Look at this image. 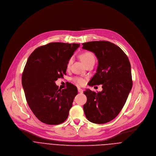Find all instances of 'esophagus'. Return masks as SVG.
I'll use <instances>...</instances> for the list:
<instances>
[{
    "mask_svg": "<svg viewBox=\"0 0 156 156\" xmlns=\"http://www.w3.org/2000/svg\"><path fill=\"white\" fill-rule=\"evenodd\" d=\"M78 92L80 93H82L83 92V90H82L81 88H80V87H78Z\"/></svg>",
    "mask_w": 156,
    "mask_h": 156,
    "instance_id": "esophagus-1",
    "label": "esophagus"
}]
</instances>
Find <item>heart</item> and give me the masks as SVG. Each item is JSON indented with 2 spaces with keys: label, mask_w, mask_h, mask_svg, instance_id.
Segmentation results:
<instances>
[{
  "label": "heart",
  "mask_w": 156,
  "mask_h": 156,
  "mask_svg": "<svg viewBox=\"0 0 156 156\" xmlns=\"http://www.w3.org/2000/svg\"><path fill=\"white\" fill-rule=\"evenodd\" d=\"M81 59L83 61V62L84 63V65L87 64V63L90 62H95V56L93 54V53H92L90 51H85L83 52L81 55H80ZM72 63V59H70L67 63V67L69 68L70 66L71 65ZM74 81L76 83H77L78 84H83L84 83V80L81 78H74Z\"/></svg>",
  "instance_id": "heart-1"
}]
</instances>
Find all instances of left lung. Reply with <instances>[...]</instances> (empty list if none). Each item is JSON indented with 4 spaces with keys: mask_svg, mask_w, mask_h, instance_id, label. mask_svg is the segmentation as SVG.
Returning a JSON list of instances; mask_svg holds the SVG:
<instances>
[{
    "mask_svg": "<svg viewBox=\"0 0 156 156\" xmlns=\"http://www.w3.org/2000/svg\"><path fill=\"white\" fill-rule=\"evenodd\" d=\"M82 48L94 52L98 60L96 73L88 84L102 85L101 92H84L87 97L84 112L91 122L105 123L119 115L126 101L133 85L131 65L125 52L110 42H85Z\"/></svg>",
    "mask_w": 156,
    "mask_h": 156,
    "instance_id": "8db88e82",
    "label": "left lung"
}]
</instances>
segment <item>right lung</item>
<instances>
[{"instance_id":"add662e5","label":"right lung","mask_w":156,"mask_h":156,"mask_svg":"<svg viewBox=\"0 0 156 156\" xmlns=\"http://www.w3.org/2000/svg\"><path fill=\"white\" fill-rule=\"evenodd\" d=\"M80 46L51 42L36 48L28 58L22 86L30 108L42 123L58 125L69 116L78 90L70 83L61 90L55 81L66 75L67 63Z\"/></svg>"}]
</instances>
